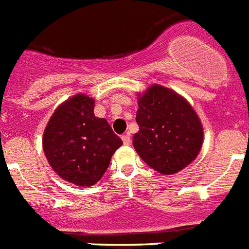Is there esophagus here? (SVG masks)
Instances as JSON below:
<instances>
[{
  "mask_svg": "<svg viewBox=\"0 0 249 249\" xmlns=\"http://www.w3.org/2000/svg\"><path fill=\"white\" fill-rule=\"evenodd\" d=\"M122 141H123V144H126V146H129V143H131V137H129L128 133H127V135H123L122 136Z\"/></svg>",
  "mask_w": 249,
  "mask_h": 249,
  "instance_id": "esophagus-1",
  "label": "esophagus"
}]
</instances>
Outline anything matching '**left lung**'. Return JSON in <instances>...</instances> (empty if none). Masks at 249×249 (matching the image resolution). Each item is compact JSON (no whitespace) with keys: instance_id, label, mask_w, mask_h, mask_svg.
Masks as SVG:
<instances>
[{"instance_id":"obj_1","label":"left lung","mask_w":249,"mask_h":249,"mask_svg":"<svg viewBox=\"0 0 249 249\" xmlns=\"http://www.w3.org/2000/svg\"><path fill=\"white\" fill-rule=\"evenodd\" d=\"M140 131L133 146L157 172L173 175L195 160L203 143L201 121L191 105L163 86L153 85L138 97Z\"/></svg>"}]
</instances>
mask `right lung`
I'll list each match as a JSON object with an SVG mask.
<instances>
[{
	"label": "right lung",
	"instance_id": "obj_1",
	"mask_svg": "<svg viewBox=\"0 0 249 249\" xmlns=\"http://www.w3.org/2000/svg\"><path fill=\"white\" fill-rule=\"evenodd\" d=\"M93 108L94 101L89 96H73L52 114L42 140L54 172L82 187L100 181L112 155L123 143L107 120L94 116Z\"/></svg>",
	"mask_w": 249,
	"mask_h": 249
}]
</instances>
